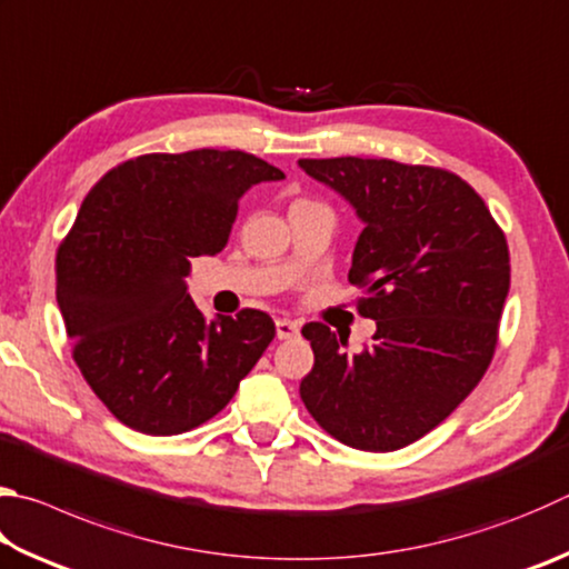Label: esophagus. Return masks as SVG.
Returning <instances> with one entry per match:
<instances>
[{"label": "esophagus", "instance_id": "obj_1", "mask_svg": "<svg viewBox=\"0 0 569 569\" xmlns=\"http://www.w3.org/2000/svg\"><path fill=\"white\" fill-rule=\"evenodd\" d=\"M298 323H293V320H288V318H278L276 320V336H278V340H288V338H293V336H298Z\"/></svg>", "mask_w": 569, "mask_h": 569}]
</instances>
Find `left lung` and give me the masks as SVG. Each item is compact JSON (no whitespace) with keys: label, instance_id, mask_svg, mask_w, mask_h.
<instances>
[{"label":"left lung","instance_id":"8db88e82","mask_svg":"<svg viewBox=\"0 0 569 569\" xmlns=\"http://www.w3.org/2000/svg\"><path fill=\"white\" fill-rule=\"evenodd\" d=\"M308 177L353 206L363 223L348 281L373 343L303 326L316 363L301 398L343 446L390 452L440 426L488 370L510 253L488 206L456 173L390 159H301Z\"/></svg>","mask_w":569,"mask_h":569}]
</instances>
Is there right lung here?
<instances>
[{
    "instance_id": "obj_1",
    "label": "right lung",
    "mask_w": 569,
    "mask_h": 569,
    "mask_svg": "<svg viewBox=\"0 0 569 569\" xmlns=\"http://www.w3.org/2000/svg\"><path fill=\"white\" fill-rule=\"evenodd\" d=\"M281 179L253 153L199 149L129 159L87 193L57 253V303L81 376L123 426H201L273 340L253 308L206 320L186 276L229 243L241 196Z\"/></svg>"
}]
</instances>
